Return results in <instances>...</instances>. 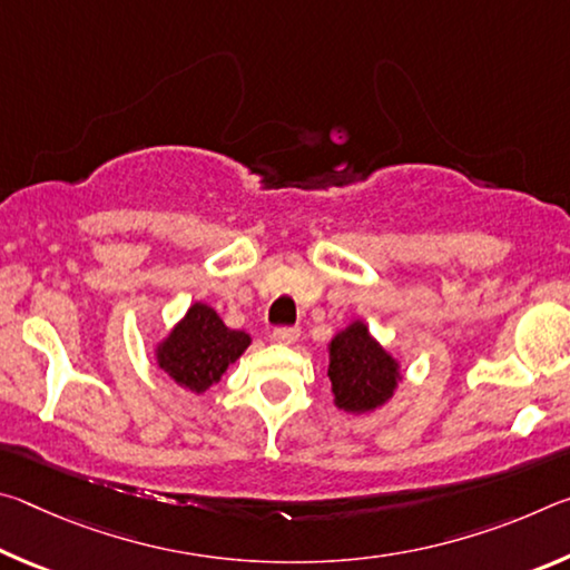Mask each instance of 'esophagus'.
<instances>
[{
	"label": "esophagus",
	"mask_w": 570,
	"mask_h": 570,
	"mask_svg": "<svg viewBox=\"0 0 570 570\" xmlns=\"http://www.w3.org/2000/svg\"><path fill=\"white\" fill-rule=\"evenodd\" d=\"M298 334H302V332H298L296 326H276L272 336H274V342H278V344H294L298 340Z\"/></svg>",
	"instance_id": "esophagus-1"
}]
</instances>
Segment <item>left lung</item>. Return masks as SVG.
Returning a JSON list of instances; mask_svg holds the SVG:
<instances>
[{"label": "left lung", "instance_id": "1", "mask_svg": "<svg viewBox=\"0 0 570 570\" xmlns=\"http://www.w3.org/2000/svg\"><path fill=\"white\" fill-rule=\"evenodd\" d=\"M334 404L344 412L364 414L392 400L402 380L400 362L366 330L352 322L330 342V370Z\"/></svg>", "mask_w": 570, "mask_h": 570}]
</instances>
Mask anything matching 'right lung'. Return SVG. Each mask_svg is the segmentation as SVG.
Segmentation results:
<instances>
[{"label": "right lung", "instance_id": "1", "mask_svg": "<svg viewBox=\"0 0 570 570\" xmlns=\"http://www.w3.org/2000/svg\"><path fill=\"white\" fill-rule=\"evenodd\" d=\"M250 344L246 332L228 330L208 304L196 302L156 346L163 372L183 390L206 392Z\"/></svg>", "mask_w": 570, "mask_h": 570}]
</instances>
